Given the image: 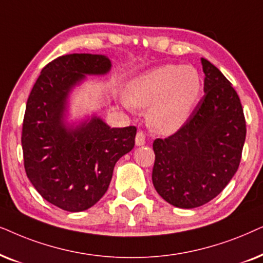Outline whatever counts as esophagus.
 <instances>
[{
  "label": "esophagus",
  "instance_id": "esophagus-1",
  "mask_svg": "<svg viewBox=\"0 0 263 263\" xmlns=\"http://www.w3.org/2000/svg\"><path fill=\"white\" fill-rule=\"evenodd\" d=\"M135 142H136V145H138V146L144 145L145 144V135H144V132L138 131L137 135H136Z\"/></svg>",
  "mask_w": 263,
  "mask_h": 263
}]
</instances>
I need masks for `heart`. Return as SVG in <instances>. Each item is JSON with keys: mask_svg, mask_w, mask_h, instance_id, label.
Returning <instances> with one entry per match:
<instances>
[{"mask_svg": "<svg viewBox=\"0 0 263 263\" xmlns=\"http://www.w3.org/2000/svg\"><path fill=\"white\" fill-rule=\"evenodd\" d=\"M203 82L194 66L162 65L136 77L126 86L122 103L128 109H146L148 124L159 134H173L194 110Z\"/></svg>", "mask_w": 263, "mask_h": 263, "instance_id": "obj_1", "label": "heart"}]
</instances>
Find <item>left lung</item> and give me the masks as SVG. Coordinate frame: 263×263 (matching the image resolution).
<instances>
[{
  "instance_id": "1",
  "label": "left lung",
  "mask_w": 263,
  "mask_h": 263,
  "mask_svg": "<svg viewBox=\"0 0 263 263\" xmlns=\"http://www.w3.org/2000/svg\"><path fill=\"white\" fill-rule=\"evenodd\" d=\"M204 96L187 121L153 143V184L164 201L191 209L216 197L236 174L246 142V119L236 90L205 59Z\"/></svg>"
}]
</instances>
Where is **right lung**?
Wrapping results in <instances>:
<instances>
[{
  "instance_id": "1",
  "label": "right lung",
  "mask_w": 263,
  "mask_h": 263,
  "mask_svg": "<svg viewBox=\"0 0 263 263\" xmlns=\"http://www.w3.org/2000/svg\"><path fill=\"white\" fill-rule=\"evenodd\" d=\"M111 62L97 54H69L42 69L23 122L24 166L45 201L83 212L102 198L117 161L135 146V126L115 128L97 115L68 124V97L86 76L107 74Z\"/></svg>"
}]
</instances>
